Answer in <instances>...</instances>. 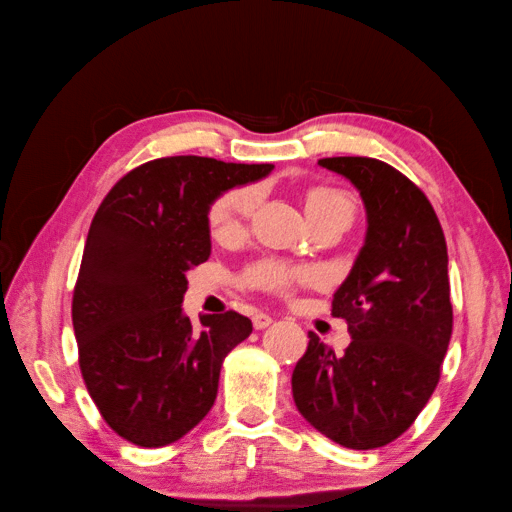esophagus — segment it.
Wrapping results in <instances>:
<instances>
[{"mask_svg": "<svg viewBox=\"0 0 512 512\" xmlns=\"http://www.w3.org/2000/svg\"><path fill=\"white\" fill-rule=\"evenodd\" d=\"M271 324H273L271 315H266V313H255V315H253V327H255L257 331L271 327Z\"/></svg>", "mask_w": 512, "mask_h": 512, "instance_id": "34e87169", "label": "esophagus"}]
</instances>
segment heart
I'll return each instance as SVG.
<instances>
[{
  "instance_id": "obj_1",
  "label": "heart",
  "mask_w": 512,
  "mask_h": 512,
  "mask_svg": "<svg viewBox=\"0 0 512 512\" xmlns=\"http://www.w3.org/2000/svg\"><path fill=\"white\" fill-rule=\"evenodd\" d=\"M257 203V185H244V188H235L221 194V197L212 203L208 212V224L212 235H235V232L244 228L248 224V219L253 217ZM306 212H309L313 224L327 217H345L351 224L353 212H356V201H353L347 190L320 185V188H311L306 192ZM320 280L322 273L318 268L291 266L284 262H273V259H264V262L248 266L244 273V282L248 286L275 295H291L300 286H309Z\"/></svg>"
}]
</instances>
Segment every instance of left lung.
<instances>
[{
    "label": "left lung",
    "mask_w": 512,
    "mask_h": 512,
    "mask_svg": "<svg viewBox=\"0 0 512 512\" xmlns=\"http://www.w3.org/2000/svg\"><path fill=\"white\" fill-rule=\"evenodd\" d=\"M360 190L367 239L333 295L345 353L311 331L293 369V401L315 430L351 450L398 439L439 385L452 336L448 246L423 190L369 156L320 159Z\"/></svg>",
    "instance_id": "8db88e82"
}]
</instances>
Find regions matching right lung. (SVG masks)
<instances>
[{
	"label": "right lung",
	"mask_w": 512,
	"mask_h": 512,
	"mask_svg": "<svg viewBox=\"0 0 512 512\" xmlns=\"http://www.w3.org/2000/svg\"><path fill=\"white\" fill-rule=\"evenodd\" d=\"M271 170L167 156L127 172L96 210L71 318L87 392L125 441L174 443L215 405L221 362L253 322L226 311L194 327L181 309L185 273L210 257V203Z\"/></svg>",
	"instance_id": "obj_1"
}]
</instances>
